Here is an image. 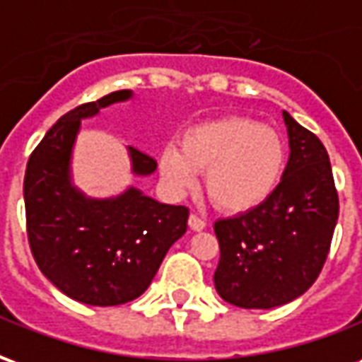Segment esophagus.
<instances>
[{"mask_svg":"<svg viewBox=\"0 0 362 362\" xmlns=\"http://www.w3.org/2000/svg\"><path fill=\"white\" fill-rule=\"evenodd\" d=\"M188 225L192 230H204L205 228V221L202 217H197V215H189Z\"/></svg>","mask_w":362,"mask_h":362,"instance_id":"obj_1","label":"esophagus"}]
</instances>
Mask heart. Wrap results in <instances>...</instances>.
I'll return each instance as SVG.
<instances>
[{
  "label": "heart",
  "mask_w": 362,
  "mask_h": 362,
  "mask_svg": "<svg viewBox=\"0 0 362 362\" xmlns=\"http://www.w3.org/2000/svg\"><path fill=\"white\" fill-rule=\"evenodd\" d=\"M287 168V145L273 127L246 116H223L186 129L178 147H166L158 170L174 192L204 188L217 209L246 213L273 196Z\"/></svg>",
  "instance_id": "b5f03b06"
}]
</instances>
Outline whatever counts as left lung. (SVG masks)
Returning a JSON list of instances; mask_svg holds the SVG:
<instances>
[{"mask_svg":"<svg viewBox=\"0 0 362 362\" xmlns=\"http://www.w3.org/2000/svg\"><path fill=\"white\" fill-rule=\"evenodd\" d=\"M283 119L291 155L277 189L256 209L215 223V288L240 308H273L306 293L326 264L339 215L326 147L288 112Z\"/></svg>","mask_w":362,"mask_h":362,"instance_id":"8db88e82","label":"left lung"}]
</instances>
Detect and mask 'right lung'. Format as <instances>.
<instances>
[{
	"label": "right lung",
	"instance_id": "1",
	"mask_svg": "<svg viewBox=\"0 0 362 362\" xmlns=\"http://www.w3.org/2000/svg\"><path fill=\"white\" fill-rule=\"evenodd\" d=\"M132 98L116 90L77 106L48 129L27 163L25 211L36 266L77 303L116 306L143 295L166 252L188 228V207L158 204L127 188L110 199H90L71 186V151L83 118ZM134 174L149 176L157 160L129 147Z\"/></svg>",
	"mask_w": 362,
	"mask_h": 362
}]
</instances>
